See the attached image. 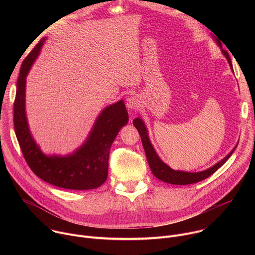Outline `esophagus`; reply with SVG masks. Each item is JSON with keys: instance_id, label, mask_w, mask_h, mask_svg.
Returning <instances> with one entry per match:
<instances>
[{"instance_id": "esophagus-1", "label": "esophagus", "mask_w": 255, "mask_h": 255, "mask_svg": "<svg viewBox=\"0 0 255 255\" xmlns=\"http://www.w3.org/2000/svg\"><path fill=\"white\" fill-rule=\"evenodd\" d=\"M140 103H141V99L139 98V96H131V97L127 98L126 106L128 108L129 112L133 113V112L137 111L140 107Z\"/></svg>"}]
</instances>
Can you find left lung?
Masks as SVG:
<instances>
[{"mask_svg":"<svg viewBox=\"0 0 255 255\" xmlns=\"http://www.w3.org/2000/svg\"><path fill=\"white\" fill-rule=\"evenodd\" d=\"M216 42H217V45L221 48V51H222L223 55L226 57L232 72H234L232 62H231V59H230V56H229L228 52L223 50L222 44L219 41L216 40ZM133 125L138 130V133L141 137L143 148H144L145 154H146V158H147V161H148V164H149V167H150L152 173L158 179L164 181V183L171 184V185H191V184L198 183V181H201V180L209 177L211 174H213L218 168H220L228 160V158L231 156L233 151L236 149L237 144H238L237 143L235 145V147L223 159H221L219 162H217L216 164H214L213 166H211V167H209L205 170L197 171V172L175 170V169H172L165 162H163L160 159V157L158 156V154L156 153V151L153 147V145H152V143L149 139L148 130H147L146 125H145L144 121L139 117L135 118L133 120Z\"/></svg>","mask_w":255,"mask_h":255,"instance_id":"obj_1","label":"left lung"}]
</instances>
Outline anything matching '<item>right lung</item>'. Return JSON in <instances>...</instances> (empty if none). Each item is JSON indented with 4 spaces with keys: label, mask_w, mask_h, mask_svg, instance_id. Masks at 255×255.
Returning <instances> with one entry per match:
<instances>
[{
    "label": "right lung",
    "mask_w": 255,
    "mask_h": 255,
    "mask_svg": "<svg viewBox=\"0 0 255 255\" xmlns=\"http://www.w3.org/2000/svg\"><path fill=\"white\" fill-rule=\"evenodd\" d=\"M46 38L34 47L21 65L14 102V127L22 153L31 170L46 183L68 190H92L108 176L112 143L128 121L123 100L106 107L97 117L86 141L66 155L45 154L34 140L26 116V78Z\"/></svg>",
    "instance_id": "1"
}]
</instances>
